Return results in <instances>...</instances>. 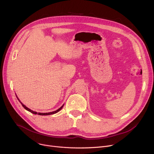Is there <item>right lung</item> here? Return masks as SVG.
I'll use <instances>...</instances> for the list:
<instances>
[{"label":"right lung","instance_id":"right-lung-1","mask_svg":"<svg viewBox=\"0 0 154 154\" xmlns=\"http://www.w3.org/2000/svg\"><path fill=\"white\" fill-rule=\"evenodd\" d=\"M16 97H17V95H16ZM17 99L19 100V99H18V97H17ZM19 102H20V103L22 105V106L23 107V108L25 109L26 110H28L29 112H31V113H32V114H38V115H40V116H48V115H51V114H55V113H57V112H58L59 111H60L61 109H62V108L63 107V106L61 107H60L59 109H57V110H55V111H54V112H48V113H37V112H34V111H33V110H30V109H29V108H27L26 106H24V105L19 100Z\"/></svg>","mask_w":154,"mask_h":154}]
</instances>
